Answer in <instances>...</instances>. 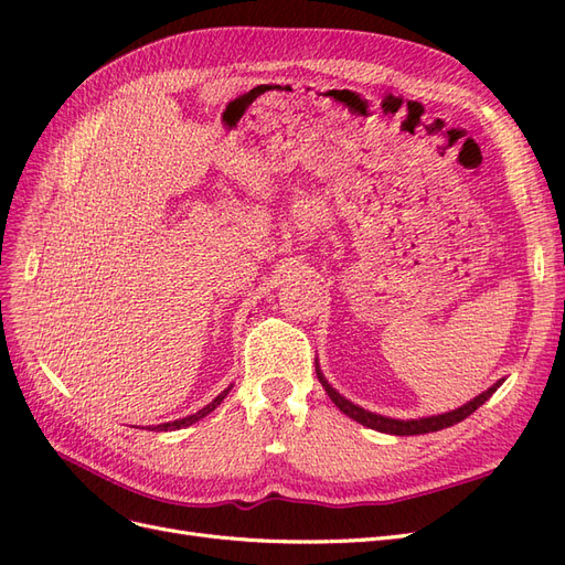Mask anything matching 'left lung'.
I'll return each mask as SVG.
<instances>
[{
    "instance_id": "left-lung-1",
    "label": "left lung",
    "mask_w": 565,
    "mask_h": 565,
    "mask_svg": "<svg viewBox=\"0 0 565 565\" xmlns=\"http://www.w3.org/2000/svg\"><path fill=\"white\" fill-rule=\"evenodd\" d=\"M316 374H318V380H320L322 388L328 391V396L332 398V403L341 409V413L349 415V417H351V419H355V422H361L363 426H370V429H374V431H384V434H393V436H417V434H431V431L448 429V426H452V424H457V422H461V419H467L469 415H473L476 409L481 407V405L492 396V393L500 388V384L504 382V380H500L498 384L490 386L488 391H483L481 396L473 398V401H471V403H467V405H461V407L452 409V413L436 415V417H422V419H407V422H403V419H391V417L374 415V413H367V409H363V407L353 405V403H351V401H347L344 396H339V393L328 384V380L322 377V372L318 370V365H316Z\"/></svg>"
}]
</instances>
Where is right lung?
I'll use <instances>...</instances> for the list:
<instances>
[{
  "label": "right lung",
  "mask_w": 565,
  "mask_h": 565,
  "mask_svg": "<svg viewBox=\"0 0 565 565\" xmlns=\"http://www.w3.org/2000/svg\"><path fill=\"white\" fill-rule=\"evenodd\" d=\"M228 391L231 388H226L224 393H218V396L207 405V407H202V409H198L195 415H191V417H183V419H177V422H167V424H158V426H152V429L156 431H172V429H181V426H188V424H195L198 419H202V417H207L212 409L216 407V405H221V401H224L226 396H228Z\"/></svg>",
  "instance_id": "add662e5"
}]
</instances>
